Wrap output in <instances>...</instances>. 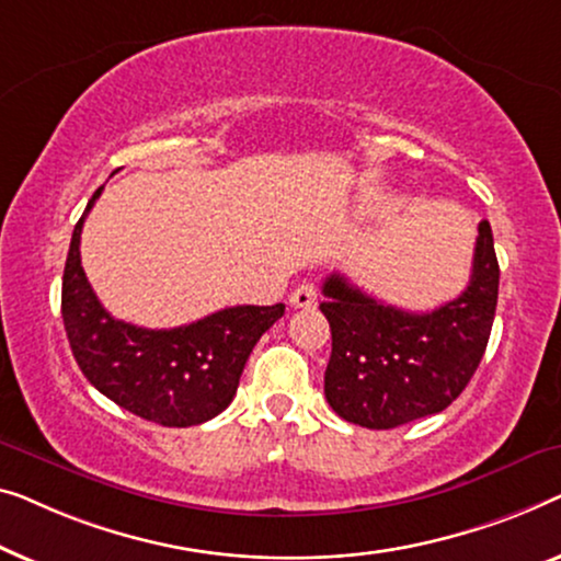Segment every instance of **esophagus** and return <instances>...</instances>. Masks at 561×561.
Listing matches in <instances>:
<instances>
[{"mask_svg":"<svg viewBox=\"0 0 561 561\" xmlns=\"http://www.w3.org/2000/svg\"><path fill=\"white\" fill-rule=\"evenodd\" d=\"M289 305L297 307V310H310V307L318 305V287L310 282L299 284V287L289 295Z\"/></svg>","mask_w":561,"mask_h":561,"instance_id":"34e87169","label":"esophagus"}]
</instances>
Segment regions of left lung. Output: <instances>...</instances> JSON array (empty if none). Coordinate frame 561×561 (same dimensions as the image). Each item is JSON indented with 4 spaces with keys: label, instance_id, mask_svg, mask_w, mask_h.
Here are the masks:
<instances>
[{
    "label": "left lung",
    "instance_id": "1",
    "mask_svg": "<svg viewBox=\"0 0 561 561\" xmlns=\"http://www.w3.org/2000/svg\"><path fill=\"white\" fill-rule=\"evenodd\" d=\"M499 277L488 220L478 226L468 287L432 312L383 305L343 274H330L320 310L333 333L325 368L333 412L358 427L393 430L453 404L485 353Z\"/></svg>",
    "mask_w": 561,
    "mask_h": 561
}]
</instances>
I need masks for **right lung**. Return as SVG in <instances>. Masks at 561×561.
<instances>
[{"label": "right lung", "instance_id": "1", "mask_svg": "<svg viewBox=\"0 0 561 561\" xmlns=\"http://www.w3.org/2000/svg\"><path fill=\"white\" fill-rule=\"evenodd\" d=\"M101 191L73 228L62 272L60 312L78 368L106 399L141 420L162 427L208 422L233 401L251 351L282 318L284 305L226 307L172 330L112 318L81 266L83 220Z\"/></svg>", "mask_w": 561, "mask_h": 561}]
</instances>
